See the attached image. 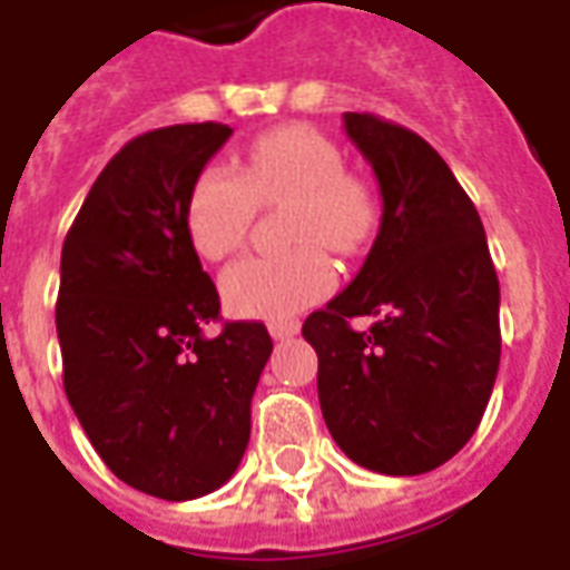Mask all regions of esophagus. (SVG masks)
I'll list each match as a JSON object with an SVG mask.
<instances>
[{
	"label": "esophagus",
	"mask_w": 570,
	"mask_h": 570,
	"mask_svg": "<svg viewBox=\"0 0 570 570\" xmlns=\"http://www.w3.org/2000/svg\"><path fill=\"white\" fill-rule=\"evenodd\" d=\"M268 333H272V338H277V342L293 338V335L298 333V321H272L268 323Z\"/></svg>",
	"instance_id": "esophagus-1"
}]
</instances>
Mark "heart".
Wrapping results in <instances>:
<instances>
[{
  "mask_svg": "<svg viewBox=\"0 0 570 570\" xmlns=\"http://www.w3.org/2000/svg\"><path fill=\"white\" fill-rule=\"evenodd\" d=\"M289 198V237L302 247L277 256H247L219 277L223 302L244 317H289L321 302L335 284L323 244L351 256L370 244L379 210L372 191L345 174L342 151L305 125L265 130L249 142L247 161L204 167L188 191L186 232L204 259L219 262L244 247L256 200Z\"/></svg>",
  "mask_w": 570,
  "mask_h": 570,
  "instance_id": "obj_1",
  "label": "heart"
}]
</instances>
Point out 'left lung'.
Here are the masks:
<instances>
[{
  "label": "left lung",
  "mask_w": 570,
  "mask_h": 570,
  "mask_svg": "<svg viewBox=\"0 0 570 570\" xmlns=\"http://www.w3.org/2000/svg\"><path fill=\"white\" fill-rule=\"evenodd\" d=\"M372 164L382 223L357 277L302 335L317 351L323 421L372 473L419 476L476 433L501 363V286L473 200L419 134L345 112ZM351 316H375L357 334Z\"/></svg>",
  "instance_id": "obj_1"
}]
</instances>
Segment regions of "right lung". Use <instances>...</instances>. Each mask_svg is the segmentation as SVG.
I'll return each mask as SVG.
<instances>
[{"mask_svg": "<svg viewBox=\"0 0 570 570\" xmlns=\"http://www.w3.org/2000/svg\"><path fill=\"white\" fill-rule=\"evenodd\" d=\"M228 125L130 140L88 191L60 253L63 387L106 466L130 489L191 501L225 485L249 442L272 357L265 323L219 321V293L186 232L188 191Z\"/></svg>", "mask_w": 570, "mask_h": 570, "instance_id": "1", "label": "right lung"}]
</instances>
